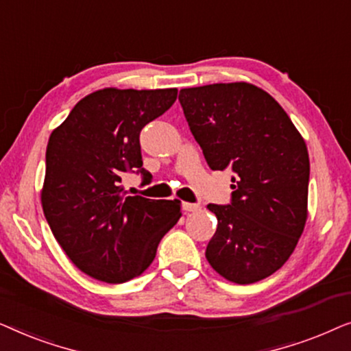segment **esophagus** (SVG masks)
Instances as JSON below:
<instances>
[{
  "mask_svg": "<svg viewBox=\"0 0 351 351\" xmlns=\"http://www.w3.org/2000/svg\"><path fill=\"white\" fill-rule=\"evenodd\" d=\"M182 209H184L185 213H193V210H198V209H199V204H195V203H182Z\"/></svg>",
  "mask_w": 351,
  "mask_h": 351,
  "instance_id": "34e87169",
  "label": "esophagus"
}]
</instances>
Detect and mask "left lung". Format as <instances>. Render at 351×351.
I'll return each instance as SVG.
<instances>
[{
	"label": "left lung",
	"mask_w": 351,
	"mask_h": 351,
	"mask_svg": "<svg viewBox=\"0 0 351 351\" xmlns=\"http://www.w3.org/2000/svg\"><path fill=\"white\" fill-rule=\"evenodd\" d=\"M179 102L210 169L234 172L232 203L208 204L217 230L206 258L225 280L261 281L285 265L304 232V137L270 94L249 83L180 89Z\"/></svg>",
	"instance_id": "left-lung-1"
}]
</instances>
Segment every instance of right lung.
Returning a JSON list of instances; mask_svg holds the SVG:
<instances>
[{
    "label": "right lung",
    "mask_w": 351,
    "mask_h": 351,
    "mask_svg": "<svg viewBox=\"0 0 351 351\" xmlns=\"http://www.w3.org/2000/svg\"><path fill=\"white\" fill-rule=\"evenodd\" d=\"M176 99V88H105L81 99L51 134L45 217L70 261L95 280L117 285L142 275L180 219V201L128 196L121 186L129 171L150 182L138 136Z\"/></svg>",
    "instance_id": "right-lung-1"
}]
</instances>
